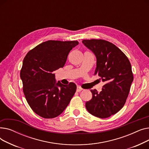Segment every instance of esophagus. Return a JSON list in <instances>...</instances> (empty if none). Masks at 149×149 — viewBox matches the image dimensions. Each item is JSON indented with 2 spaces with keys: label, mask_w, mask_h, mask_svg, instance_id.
I'll use <instances>...</instances> for the list:
<instances>
[{
  "label": "esophagus",
  "mask_w": 149,
  "mask_h": 149,
  "mask_svg": "<svg viewBox=\"0 0 149 149\" xmlns=\"http://www.w3.org/2000/svg\"><path fill=\"white\" fill-rule=\"evenodd\" d=\"M82 90H83V88L81 86H77V92H79L81 91Z\"/></svg>",
  "instance_id": "34e87169"
}]
</instances>
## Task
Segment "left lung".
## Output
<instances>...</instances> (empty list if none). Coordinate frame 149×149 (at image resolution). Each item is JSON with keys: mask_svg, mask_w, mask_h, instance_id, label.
Listing matches in <instances>:
<instances>
[{"mask_svg": "<svg viewBox=\"0 0 149 149\" xmlns=\"http://www.w3.org/2000/svg\"><path fill=\"white\" fill-rule=\"evenodd\" d=\"M82 42L97 57L94 75L105 82L100 93L91 90L92 98L86 103V107L91 114L100 118H108L126 103L134 80L130 63L121 50L108 41L91 39Z\"/></svg>", "mask_w": 149, "mask_h": 149, "instance_id": "1", "label": "left lung"}]
</instances>
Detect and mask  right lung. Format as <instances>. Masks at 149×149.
<instances>
[{
  "label": "right lung",
  "mask_w": 149,
  "mask_h": 149,
  "mask_svg": "<svg viewBox=\"0 0 149 149\" xmlns=\"http://www.w3.org/2000/svg\"><path fill=\"white\" fill-rule=\"evenodd\" d=\"M79 42L48 40L30 50L23 61L20 78L28 104L38 115L53 118L64 111L76 91L70 82L55 81L53 71L65 65L68 54Z\"/></svg>",
  "instance_id": "1"
}]
</instances>
